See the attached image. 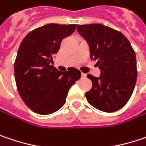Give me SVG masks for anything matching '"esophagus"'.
I'll use <instances>...</instances> for the list:
<instances>
[{
	"instance_id": "34e87169",
	"label": "esophagus",
	"mask_w": 146,
	"mask_h": 146,
	"mask_svg": "<svg viewBox=\"0 0 146 146\" xmlns=\"http://www.w3.org/2000/svg\"><path fill=\"white\" fill-rule=\"evenodd\" d=\"M81 77H82V78H86V74H85V73H81Z\"/></svg>"
}]
</instances>
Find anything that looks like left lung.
I'll list each match as a JSON object with an SVG mask.
<instances>
[{
  "instance_id": "1",
  "label": "left lung",
  "mask_w": 146,
  "mask_h": 146,
  "mask_svg": "<svg viewBox=\"0 0 146 146\" xmlns=\"http://www.w3.org/2000/svg\"><path fill=\"white\" fill-rule=\"evenodd\" d=\"M88 43L90 59L97 60L99 77L88 74L92 88L86 93L89 104L104 112L121 109L130 100L137 78L135 53L121 32L101 24L77 25Z\"/></svg>"
}]
</instances>
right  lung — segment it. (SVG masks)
I'll list each match as a JSON object with an SVG mask.
<instances>
[{"instance_id": "add662e5", "label": "right lung", "mask_w": 146, "mask_h": 146, "mask_svg": "<svg viewBox=\"0 0 146 146\" xmlns=\"http://www.w3.org/2000/svg\"><path fill=\"white\" fill-rule=\"evenodd\" d=\"M76 26L47 24L28 33L20 45L14 66L16 86L25 104L37 114L49 115L60 109L70 88L81 76L76 68L61 72L50 66L61 40Z\"/></svg>"}]
</instances>
